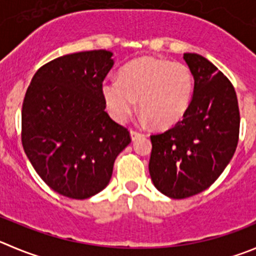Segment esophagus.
Wrapping results in <instances>:
<instances>
[{"label": "esophagus", "instance_id": "obj_1", "mask_svg": "<svg viewBox=\"0 0 256 256\" xmlns=\"http://www.w3.org/2000/svg\"><path fill=\"white\" fill-rule=\"evenodd\" d=\"M130 137H132V140H138L140 137H142V133L138 132V130H130Z\"/></svg>", "mask_w": 256, "mask_h": 256}]
</instances>
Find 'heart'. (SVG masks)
<instances>
[{
  "label": "heart",
  "instance_id": "b5f03b06",
  "mask_svg": "<svg viewBox=\"0 0 256 256\" xmlns=\"http://www.w3.org/2000/svg\"><path fill=\"white\" fill-rule=\"evenodd\" d=\"M102 92L116 120L123 123L130 118L140 99L143 118L158 128H167L186 113L194 79L182 62L143 56L128 62L119 72V80L104 82Z\"/></svg>",
  "mask_w": 256,
  "mask_h": 256
}]
</instances>
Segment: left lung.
<instances>
[{"label":"left lung","mask_w":256,"mask_h":256,"mask_svg":"<svg viewBox=\"0 0 256 256\" xmlns=\"http://www.w3.org/2000/svg\"><path fill=\"white\" fill-rule=\"evenodd\" d=\"M194 79L186 113L166 132L150 136V174L158 191L186 198L218 178L235 153L240 113L230 80L198 54H184Z\"/></svg>","instance_id":"left-lung-1"}]
</instances>
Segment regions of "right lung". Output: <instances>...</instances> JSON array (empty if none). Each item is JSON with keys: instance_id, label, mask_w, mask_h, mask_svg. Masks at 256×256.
<instances>
[{"instance_id": "add662e5", "label": "right lung", "mask_w": 256, "mask_h": 256, "mask_svg": "<svg viewBox=\"0 0 256 256\" xmlns=\"http://www.w3.org/2000/svg\"><path fill=\"white\" fill-rule=\"evenodd\" d=\"M106 50L64 55L34 75L22 103L21 140L42 181L84 200L106 188L130 130L106 112L102 86L114 65Z\"/></svg>"}]
</instances>
